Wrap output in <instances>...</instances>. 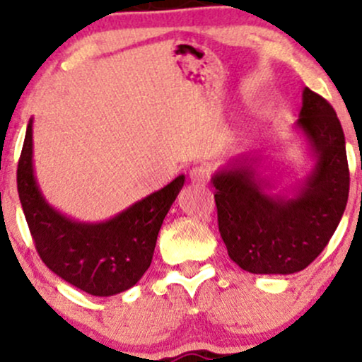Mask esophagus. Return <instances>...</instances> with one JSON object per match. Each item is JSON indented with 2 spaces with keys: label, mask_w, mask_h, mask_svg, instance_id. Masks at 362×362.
Returning <instances> with one entry per match:
<instances>
[{
  "label": "esophagus",
  "mask_w": 362,
  "mask_h": 362,
  "mask_svg": "<svg viewBox=\"0 0 362 362\" xmlns=\"http://www.w3.org/2000/svg\"><path fill=\"white\" fill-rule=\"evenodd\" d=\"M190 177V182L195 185H206L207 180H209V170L206 167H202V165H199V167H194L190 170L189 173Z\"/></svg>",
  "instance_id": "obj_1"
}]
</instances>
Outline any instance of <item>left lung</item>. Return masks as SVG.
Listing matches in <instances>:
<instances>
[{"mask_svg":"<svg viewBox=\"0 0 362 362\" xmlns=\"http://www.w3.org/2000/svg\"><path fill=\"white\" fill-rule=\"evenodd\" d=\"M296 127L308 139L315 168L293 199L265 192L253 158H235L211 180L228 255L247 272L294 274L306 269L330 242L346 211V138L334 107L305 88Z\"/></svg>","mask_w":362,"mask_h":362,"instance_id":"left-lung-1","label":"left lung"}]
</instances>
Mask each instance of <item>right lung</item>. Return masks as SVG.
<instances>
[{
	"label": "right lung",
	"mask_w": 362,
	"mask_h": 362,
	"mask_svg": "<svg viewBox=\"0 0 362 362\" xmlns=\"http://www.w3.org/2000/svg\"><path fill=\"white\" fill-rule=\"evenodd\" d=\"M178 175L158 192L103 223H78L47 204L34 177L32 120L16 170V187L39 257L54 274L91 296H112L138 282L170 206L184 187Z\"/></svg>",
	"instance_id": "obj_1"
}]
</instances>
